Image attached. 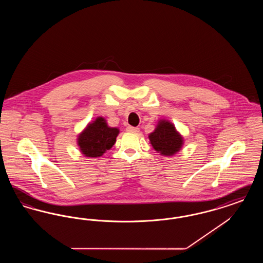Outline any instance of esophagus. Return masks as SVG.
Masks as SVG:
<instances>
[{
  "instance_id": "obj_1",
  "label": "esophagus",
  "mask_w": 263,
  "mask_h": 263,
  "mask_svg": "<svg viewBox=\"0 0 263 263\" xmlns=\"http://www.w3.org/2000/svg\"><path fill=\"white\" fill-rule=\"evenodd\" d=\"M126 130H127L128 132H139V128H138V127H132V126H128V127L126 128Z\"/></svg>"
}]
</instances>
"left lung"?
<instances>
[{"label":"left lung","mask_w":263,"mask_h":263,"mask_svg":"<svg viewBox=\"0 0 263 263\" xmlns=\"http://www.w3.org/2000/svg\"><path fill=\"white\" fill-rule=\"evenodd\" d=\"M154 150L164 157H172L181 150L184 139L176 130L175 124L166 119H160L155 130L149 134Z\"/></svg>","instance_id":"8db88e82"}]
</instances>
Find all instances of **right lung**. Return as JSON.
<instances>
[{"label": "right lung", "instance_id": "obj_1", "mask_svg": "<svg viewBox=\"0 0 263 263\" xmlns=\"http://www.w3.org/2000/svg\"><path fill=\"white\" fill-rule=\"evenodd\" d=\"M118 134L117 127L108 126L105 118L99 116L78 135L77 144L84 157L100 158L112 148Z\"/></svg>", "mask_w": 263, "mask_h": 263}]
</instances>
